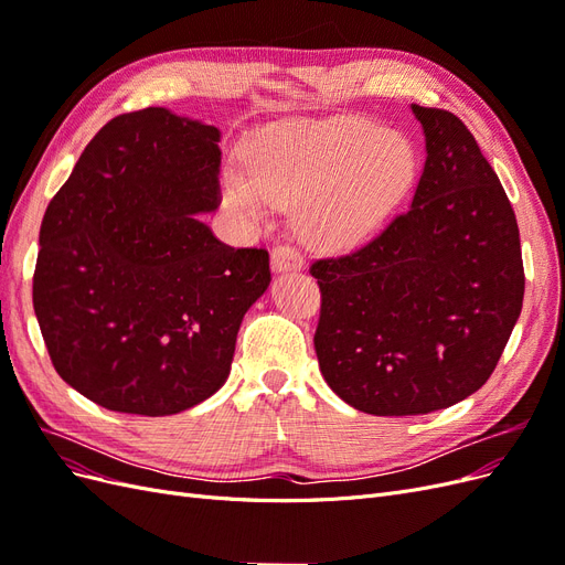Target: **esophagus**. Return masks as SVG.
Listing matches in <instances>:
<instances>
[{"mask_svg": "<svg viewBox=\"0 0 565 565\" xmlns=\"http://www.w3.org/2000/svg\"><path fill=\"white\" fill-rule=\"evenodd\" d=\"M270 264L276 273L285 270H301L303 268V256L292 245H278L270 254Z\"/></svg>", "mask_w": 565, "mask_h": 565, "instance_id": "obj_1", "label": "esophagus"}]
</instances>
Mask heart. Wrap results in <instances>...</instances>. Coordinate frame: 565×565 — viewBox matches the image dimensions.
Wrapping results in <instances>:
<instances>
[{
    "label": "heart",
    "mask_w": 565,
    "mask_h": 565,
    "mask_svg": "<svg viewBox=\"0 0 565 565\" xmlns=\"http://www.w3.org/2000/svg\"><path fill=\"white\" fill-rule=\"evenodd\" d=\"M415 152L403 136L363 117H332L268 134L252 177L226 172L233 210L264 218L273 202H301V226L324 247H353L377 231L415 179Z\"/></svg>",
    "instance_id": "1"
}]
</instances>
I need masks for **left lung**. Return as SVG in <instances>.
I'll list each match as a JSON object with an SVG mask.
<instances>
[{
  "label": "left lung",
  "instance_id": "8db88e82",
  "mask_svg": "<svg viewBox=\"0 0 565 565\" xmlns=\"http://www.w3.org/2000/svg\"><path fill=\"white\" fill-rule=\"evenodd\" d=\"M426 162L409 207L367 245L318 259L324 382L367 415L450 407L481 388L521 316L516 214L461 119L413 106Z\"/></svg>",
  "mask_w": 565,
  "mask_h": 565
}]
</instances>
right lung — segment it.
Segmentation results:
<instances>
[{
	"label": "right lung",
	"mask_w": 565,
	"mask_h": 565,
	"mask_svg": "<svg viewBox=\"0 0 565 565\" xmlns=\"http://www.w3.org/2000/svg\"><path fill=\"white\" fill-rule=\"evenodd\" d=\"M218 129L167 108L117 115L40 228L32 306L65 384L113 413L164 417L228 380L270 282L268 252L216 241Z\"/></svg>",
	"instance_id": "add662e5"
}]
</instances>
